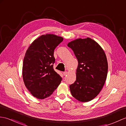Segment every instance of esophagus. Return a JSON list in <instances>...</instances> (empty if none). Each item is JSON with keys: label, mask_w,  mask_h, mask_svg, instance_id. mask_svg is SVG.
I'll return each instance as SVG.
<instances>
[{"label": "esophagus", "mask_w": 126, "mask_h": 126, "mask_svg": "<svg viewBox=\"0 0 126 126\" xmlns=\"http://www.w3.org/2000/svg\"><path fill=\"white\" fill-rule=\"evenodd\" d=\"M68 72H67V71H65V72H63V75H64V76H66L67 74H68Z\"/></svg>", "instance_id": "1"}]
</instances>
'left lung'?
Instances as JSON below:
<instances>
[{
	"label": "left lung",
	"instance_id": "obj_1",
	"mask_svg": "<svg viewBox=\"0 0 126 126\" xmlns=\"http://www.w3.org/2000/svg\"><path fill=\"white\" fill-rule=\"evenodd\" d=\"M78 60L76 80L70 85L72 95L88 102L98 95L106 81L108 63L103 49L94 40L79 38L68 43Z\"/></svg>",
	"mask_w": 126,
	"mask_h": 126
}]
</instances>
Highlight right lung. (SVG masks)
Listing matches in <instances>:
<instances>
[{
	"instance_id": "add662e5",
	"label": "right lung",
	"mask_w": 126,
	"mask_h": 126,
	"mask_svg": "<svg viewBox=\"0 0 126 126\" xmlns=\"http://www.w3.org/2000/svg\"><path fill=\"white\" fill-rule=\"evenodd\" d=\"M63 38L56 35H42L32 42L23 61L22 78L34 97L43 99L51 95L60 84L62 77L55 71L54 51Z\"/></svg>"
}]
</instances>
